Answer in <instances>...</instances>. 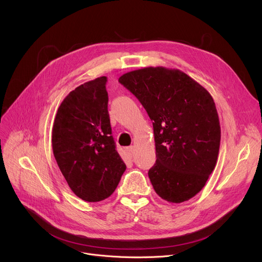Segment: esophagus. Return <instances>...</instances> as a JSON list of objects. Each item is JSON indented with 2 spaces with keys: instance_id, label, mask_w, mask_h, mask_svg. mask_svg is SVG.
<instances>
[{
  "instance_id": "esophagus-1",
  "label": "esophagus",
  "mask_w": 262,
  "mask_h": 262,
  "mask_svg": "<svg viewBox=\"0 0 262 262\" xmlns=\"http://www.w3.org/2000/svg\"><path fill=\"white\" fill-rule=\"evenodd\" d=\"M126 154H127V156L128 157H133L134 156V154H135V147L132 145V146H128V147H126Z\"/></svg>"
}]
</instances>
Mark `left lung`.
I'll list each match as a JSON object with an SVG mask.
<instances>
[{
	"label": "left lung",
	"instance_id": "obj_1",
	"mask_svg": "<svg viewBox=\"0 0 262 262\" xmlns=\"http://www.w3.org/2000/svg\"><path fill=\"white\" fill-rule=\"evenodd\" d=\"M119 81L153 121L157 159L148 177L156 193L174 204L195 196L215 167L221 141L211 94L183 71L164 67L138 69Z\"/></svg>",
	"mask_w": 262,
	"mask_h": 262
}]
</instances>
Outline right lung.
<instances>
[{"instance_id": "obj_1", "label": "right lung", "mask_w": 262, "mask_h": 262, "mask_svg": "<svg viewBox=\"0 0 262 262\" xmlns=\"http://www.w3.org/2000/svg\"><path fill=\"white\" fill-rule=\"evenodd\" d=\"M106 81L101 76L69 93L52 129L58 167L73 193L86 202L109 198L126 170L112 136Z\"/></svg>"}]
</instances>
